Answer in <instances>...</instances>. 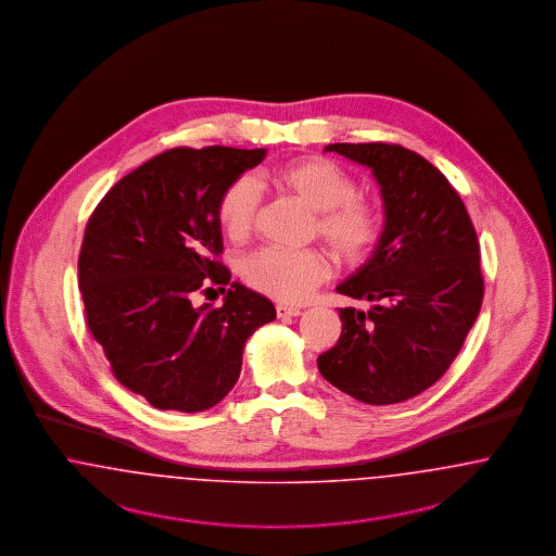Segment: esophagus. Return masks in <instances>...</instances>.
<instances>
[{"label": "esophagus", "instance_id": "esophagus-1", "mask_svg": "<svg viewBox=\"0 0 556 556\" xmlns=\"http://www.w3.org/2000/svg\"><path fill=\"white\" fill-rule=\"evenodd\" d=\"M276 315H278L280 319H287V317L301 315V309H299V307H289V305H276Z\"/></svg>", "mask_w": 556, "mask_h": 556}]
</instances>
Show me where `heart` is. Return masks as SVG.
<instances>
[{
	"label": "heart",
	"instance_id": "obj_1",
	"mask_svg": "<svg viewBox=\"0 0 556 556\" xmlns=\"http://www.w3.org/2000/svg\"><path fill=\"white\" fill-rule=\"evenodd\" d=\"M271 182L299 197L315 212L314 232L344 262H359L380 232V214L371 199L357 193L351 172L328 157H301L271 172ZM262 187L255 176L241 174L217 199V222L232 241H244L260 216ZM330 274L324 253L266 247L242 264L251 289L282 303L305 301Z\"/></svg>",
	"mask_w": 556,
	"mask_h": 556
}]
</instances>
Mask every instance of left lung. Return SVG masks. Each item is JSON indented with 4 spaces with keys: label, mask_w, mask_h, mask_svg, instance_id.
<instances>
[{
    "label": "left lung",
    "mask_w": 556,
    "mask_h": 556,
    "mask_svg": "<svg viewBox=\"0 0 556 556\" xmlns=\"http://www.w3.org/2000/svg\"><path fill=\"white\" fill-rule=\"evenodd\" d=\"M326 151L371 169L387 219L371 257L337 287L371 307L339 309V342L317 367L362 403H403L442 378L480 314L478 235L446 176L415 151L388 143Z\"/></svg>",
    "instance_id": "left-lung-1"
}]
</instances>
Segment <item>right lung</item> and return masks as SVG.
<instances>
[{"label":"right lung","instance_id":"add662e5","mask_svg":"<svg viewBox=\"0 0 556 556\" xmlns=\"http://www.w3.org/2000/svg\"><path fill=\"white\" fill-rule=\"evenodd\" d=\"M266 149L176 147L118 180L89 217L78 255L87 326L122 387L155 409L197 413L239 380L247 339L276 319L271 301L232 282L217 257L219 193ZM210 290V289H207Z\"/></svg>","mask_w":556,"mask_h":556}]
</instances>
